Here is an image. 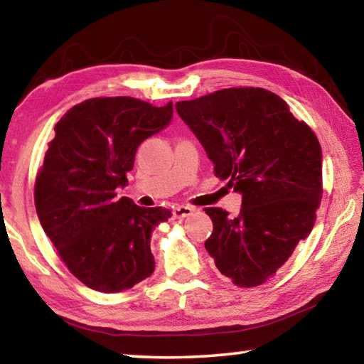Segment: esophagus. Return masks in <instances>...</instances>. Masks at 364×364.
<instances>
[{
  "instance_id": "obj_1",
  "label": "esophagus",
  "mask_w": 364,
  "mask_h": 364,
  "mask_svg": "<svg viewBox=\"0 0 364 364\" xmlns=\"http://www.w3.org/2000/svg\"><path fill=\"white\" fill-rule=\"evenodd\" d=\"M193 212H194L193 207H188V205H176V207L173 208V218H178V220L186 218V217H189V215L193 213Z\"/></svg>"
}]
</instances>
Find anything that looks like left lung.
<instances>
[{
	"label": "left lung",
	"instance_id": "left-lung-1",
	"mask_svg": "<svg viewBox=\"0 0 364 364\" xmlns=\"http://www.w3.org/2000/svg\"><path fill=\"white\" fill-rule=\"evenodd\" d=\"M175 107L204 146L215 175L242 194L236 218L220 207L205 208L213 221L205 249L234 284L260 286L315 225L323 194L316 134L263 88H226Z\"/></svg>",
	"mask_w": 364,
	"mask_h": 364
}]
</instances>
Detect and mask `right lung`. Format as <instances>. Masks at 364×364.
I'll return each mask as SVG.
<instances>
[{"mask_svg": "<svg viewBox=\"0 0 364 364\" xmlns=\"http://www.w3.org/2000/svg\"><path fill=\"white\" fill-rule=\"evenodd\" d=\"M173 104L93 97L60 119L35 181V207L46 236L70 273L95 291L115 294L149 278L152 230L168 208H144L127 186L138 146L164 130Z\"/></svg>", "mask_w": 364, "mask_h": 364, "instance_id": "1", "label": "right lung"}]
</instances>
